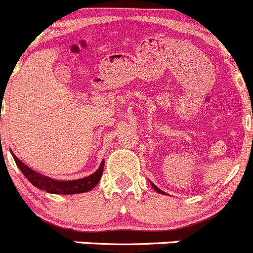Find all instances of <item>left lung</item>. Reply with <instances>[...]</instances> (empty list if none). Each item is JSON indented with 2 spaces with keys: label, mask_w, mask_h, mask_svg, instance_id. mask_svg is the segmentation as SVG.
<instances>
[{
  "label": "left lung",
  "mask_w": 253,
  "mask_h": 253,
  "mask_svg": "<svg viewBox=\"0 0 253 253\" xmlns=\"http://www.w3.org/2000/svg\"><path fill=\"white\" fill-rule=\"evenodd\" d=\"M151 186H152V188H154V189H155V191H156V192H157V193H161V194H166V193H165V192H162V191H161V189H159V188H157V187H156V186H155V184H154V183H151Z\"/></svg>",
  "instance_id": "obj_1"
}]
</instances>
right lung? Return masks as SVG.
I'll return each instance as SVG.
<instances>
[{"mask_svg": "<svg viewBox=\"0 0 253 253\" xmlns=\"http://www.w3.org/2000/svg\"><path fill=\"white\" fill-rule=\"evenodd\" d=\"M12 156H13L14 161H16L17 166L21 169L22 173L26 176V178L33 186L47 192V193L52 194H77L89 192L92 188H94L97 186V183L101 179L104 169V161H102L98 169L94 173H92L91 176L84 177V178L81 179H75V181H56V179H51L46 176H42V174L38 173V172L29 169L18 157H16V155H13V152H12Z\"/></svg>", "mask_w": 253, "mask_h": 253, "instance_id": "1", "label": "right lung"}]
</instances>
